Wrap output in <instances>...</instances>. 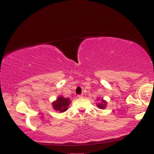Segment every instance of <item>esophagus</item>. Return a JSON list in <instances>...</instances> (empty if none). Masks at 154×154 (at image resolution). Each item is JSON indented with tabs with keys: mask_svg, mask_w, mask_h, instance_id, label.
<instances>
[{
	"mask_svg": "<svg viewBox=\"0 0 154 154\" xmlns=\"http://www.w3.org/2000/svg\"><path fill=\"white\" fill-rule=\"evenodd\" d=\"M77 97H78V98H79V99H81V98H83V94H78V95H77Z\"/></svg>",
	"mask_w": 154,
	"mask_h": 154,
	"instance_id": "esophagus-1",
	"label": "esophagus"
}]
</instances>
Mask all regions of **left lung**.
<instances>
[{
	"mask_svg": "<svg viewBox=\"0 0 154 154\" xmlns=\"http://www.w3.org/2000/svg\"><path fill=\"white\" fill-rule=\"evenodd\" d=\"M102 102H103V103L98 104L97 106H98V107L100 108V109H104V108H105L106 103H105V101H104V100H102Z\"/></svg>",
	"mask_w": 154,
	"mask_h": 154,
	"instance_id": "1",
	"label": "left lung"
}]
</instances>
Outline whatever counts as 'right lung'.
Returning a JSON list of instances; mask_svg holds the SVG:
<instances>
[{
	"label": "right lung",
	"instance_id": "obj_1",
	"mask_svg": "<svg viewBox=\"0 0 154 154\" xmlns=\"http://www.w3.org/2000/svg\"><path fill=\"white\" fill-rule=\"evenodd\" d=\"M69 104V99H65V98H63L62 97H60L57 98V100L53 103V106L55 110L63 112L64 111L67 110V107Z\"/></svg>",
	"mask_w": 154,
	"mask_h": 154
}]
</instances>
